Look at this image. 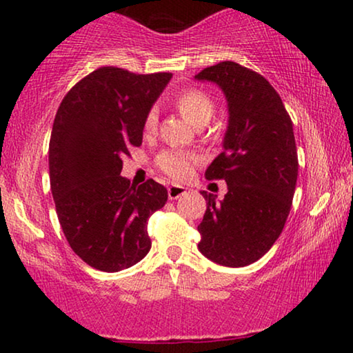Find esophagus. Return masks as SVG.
<instances>
[{"mask_svg":"<svg viewBox=\"0 0 353 353\" xmlns=\"http://www.w3.org/2000/svg\"><path fill=\"white\" fill-rule=\"evenodd\" d=\"M186 192H188V188L185 186H180V185L168 186V197H170V199H178V197L186 194Z\"/></svg>","mask_w":353,"mask_h":353,"instance_id":"obj_1","label":"esophagus"}]
</instances>
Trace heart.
I'll use <instances>...</instances> for the list:
<instances>
[{
    "mask_svg": "<svg viewBox=\"0 0 353 353\" xmlns=\"http://www.w3.org/2000/svg\"><path fill=\"white\" fill-rule=\"evenodd\" d=\"M176 108L180 110L183 117L192 125H205L215 114V103L207 93L202 90H188L176 98ZM157 127V110L151 109L144 119V130L151 133ZM199 162V157L196 154L185 151H163L157 157V167L170 176L172 180L181 181L191 176L192 170Z\"/></svg>",
    "mask_w": 353,
    "mask_h": 353,
    "instance_id": "b5f03b06",
    "label": "heart"
}]
</instances>
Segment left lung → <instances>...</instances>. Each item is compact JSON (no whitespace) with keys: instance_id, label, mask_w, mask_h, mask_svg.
<instances>
[{"instance_id":"left-lung-1","label":"left lung","mask_w":353,"mask_h":353,"mask_svg":"<svg viewBox=\"0 0 353 353\" xmlns=\"http://www.w3.org/2000/svg\"><path fill=\"white\" fill-rule=\"evenodd\" d=\"M194 79L219 85L230 114L223 152L205 170L207 180H225L228 192L216 202L202 191L197 248L223 267H245L272 249L291 210L299 172L292 120L276 90L248 67L225 61Z\"/></svg>"}]
</instances>
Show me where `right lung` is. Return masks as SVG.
<instances>
[{
  "mask_svg": "<svg viewBox=\"0 0 353 353\" xmlns=\"http://www.w3.org/2000/svg\"><path fill=\"white\" fill-rule=\"evenodd\" d=\"M172 74L99 67L65 94L50 139V183L70 248L90 267L120 272L151 249L148 219L167 202L157 181L130 185L122 159L141 146L146 114Z\"/></svg>",
  "mask_w": 353,
  "mask_h": 353,
  "instance_id": "1",
  "label": "right lung"
}]
</instances>
